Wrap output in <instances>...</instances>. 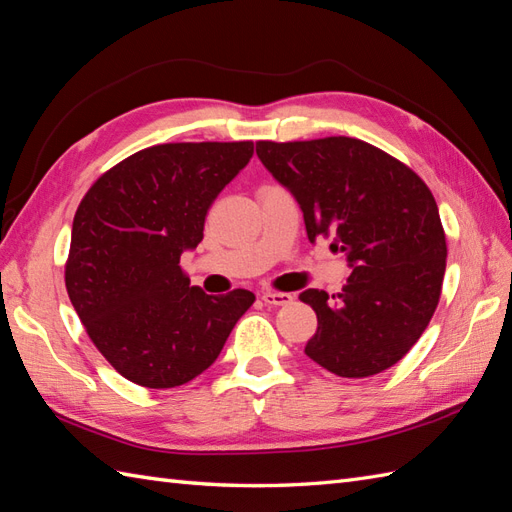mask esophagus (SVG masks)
Masks as SVG:
<instances>
[{
	"label": "esophagus",
	"mask_w": 512,
	"mask_h": 512,
	"mask_svg": "<svg viewBox=\"0 0 512 512\" xmlns=\"http://www.w3.org/2000/svg\"><path fill=\"white\" fill-rule=\"evenodd\" d=\"M261 301L272 307H283V305H290L294 301V296L288 292H264L261 294Z\"/></svg>",
	"instance_id": "1"
}]
</instances>
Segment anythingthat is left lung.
<instances>
[{
	"mask_svg": "<svg viewBox=\"0 0 512 512\" xmlns=\"http://www.w3.org/2000/svg\"><path fill=\"white\" fill-rule=\"evenodd\" d=\"M264 168L299 202L310 242L334 237L351 275L338 296L305 290L318 318L305 353L340 377L386 371L421 338L441 299L447 242L430 189L353 137L257 141Z\"/></svg>",
	"mask_w": 512,
	"mask_h": 512,
	"instance_id": "1",
	"label": "left lung"
}]
</instances>
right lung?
I'll return each instance as SVG.
<instances>
[{"label":"right lung","instance_id":"right-lung-1","mask_svg":"<svg viewBox=\"0 0 512 512\" xmlns=\"http://www.w3.org/2000/svg\"><path fill=\"white\" fill-rule=\"evenodd\" d=\"M253 157V141L161 144L91 185L71 227L69 301L117 373L146 388L192 382L216 362L255 294L189 285L183 251L202 240L211 202Z\"/></svg>","mask_w":512,"mask_h":512}]
</instances>
